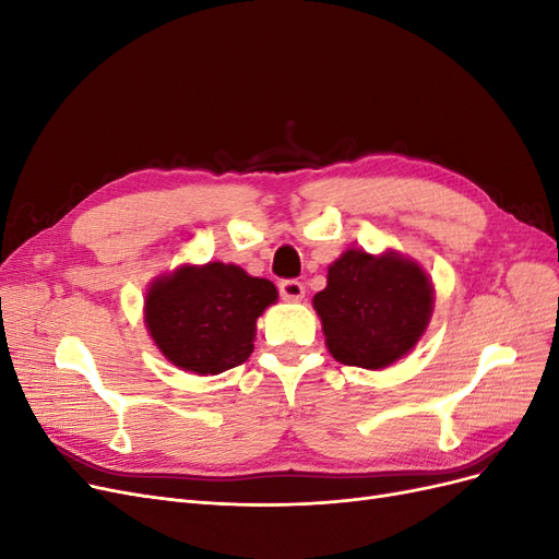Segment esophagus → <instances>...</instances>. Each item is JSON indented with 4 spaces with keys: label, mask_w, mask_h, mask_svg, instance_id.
Instances as JSON below:
<instances>
[{
    "label": "esophagus",
    "mask_w": 559,
    "mask_h": 559,
    "mask_svg": "<svg viewBox=\"0 0 559 559\" xmlns=\"http://www.w3.org/2000/svg\"><path fill=\"white\" fill-rule=\"evenodd\" d=\"M280 296L284 300H300L302 296H306V286H302L298 280H282L280 282Z\"/></svg>",
    "instance_id": "esophagus-1"
}]
</instances>
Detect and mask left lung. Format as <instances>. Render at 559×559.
Here are the masks:
<instances>
[{"label":"left lung","instance_id":"obj_1","mask_svg":"<svg viewBox=\"0 0 559 559\" xmlns=\"http://www.w3.org/2000/svg\"><path fill=\"white\" fill-rule=\"evenodd\" d=\"M312 302L333 359L376 370L415 347L429 324L433 289L425 270L394 251L373 257L349 249L329 267L326 289Z\"/></svg>","mask_w":559,"mask_h":559}]
</instances>
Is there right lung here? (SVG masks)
I'll use <instances>...</instances> for the list:
<instances>
[{
	"label": "right lung",
	"instance_id": "right-lung-1",
	"mask_svg": "<svg viewBox=\"0 0 559 559\" xmlns=\"http://www.w3.org/2000/svg\"><path fill=\"white\" fill-rule=\"evenodd\" d=\"M275 300L273 282L214 261L160 277L146 294L144 312L167 359L198 376H216L249 359L257 319Z\"/></svg>",
	"mask_w": 559,
	"mask_h": 559
}]
</instances>
